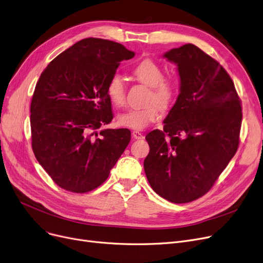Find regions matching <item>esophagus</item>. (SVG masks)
Returning a JSON list of instances; mask_svg holds the SVG:
<instances>
[{
  "label": "esophagus",
  "mask_w": 263,
  "mask_h": 263,
  "mask_svg": "<svg viewBox=\"0 0 263 263\" xmlns=\"http://www.w3.org/2000/svg\"><path fill=\"white\" fill-rule=\"evenodd\" d=\"M132 135H133V138L135 140H143L144 139V135L141 132H139V131H133Z\"/></svg>",
  "instance_id": "34e87169"
}]
</instances>
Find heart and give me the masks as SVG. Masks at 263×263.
Listing matches in <instances>:
<instances>
[{
  "instance_id": "1",
  "label": "heart",
  "mask_w": 263,
  "mask_h": 263,
  "mask_svg": "<svg viewBox=\"0 0 263 263\" xmlns=\"http://www.w3.org/2000/svg\"><path fill=\"white\" fill-rule=\"evenodd\" d=\"M133 75L146 86L151 87L148 103L143 108L128 109L117 117L119 125L135 131L144 130L148 125L159 120L161 108H167L173 103L177 92L175 79L163 77V70L157 62L145 59L133 68ZM106 95L114 105L122 106L125 101V87L123 79L119 75L109 78L106 86Z\"/></svg>"
}]
</instances>
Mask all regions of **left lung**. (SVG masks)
<instances>
[{"label":"left lung","mask_w":263,"mask_h":263,"mask_svg":"<svg viewBox=\"0 0 263 263\" xmlns=\"http://www.w3.org/2000/svg\"><path fill=\"white\" fill-rule=\"evenodd\" d=\"M177 65L179 95L163 130L146 135L144 170L154 191L173 203L206 193L238 147L241 101L231 77L192 44L163 54Z\"/></svg>","instance_id":"1"}]
</instances>
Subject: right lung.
Here are the masks:
<instances>
[{
	"label": "right lung",
	"mask_w": 263,
	"mask_h": 263,
	"mask_svg": "<svg viewBox=\"0 0 263 263\" xmlns=\"http://www.w3.org/2000/svg\"><path fill=\"white\" fill-rule=\"evenodd\" d=\"M134 52L89 37L47 65L31 102L32 148L59 187L85 193L101 186L131 140L128 129H102L112 119L109 78Z\"/></svg>",
	"instance_id": "obj_1"
}]
</instances>
